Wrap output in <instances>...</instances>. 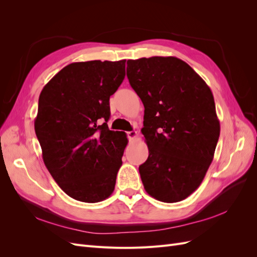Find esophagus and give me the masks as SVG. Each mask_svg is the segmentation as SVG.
<instances>
[{
  "instance_id": "obj_1",
  "label": "esophagus",
  "mask_w": 257,
  "mask_h": 257,
  "mask_svg": "<svg viewBox=\"0 0 257 257\" xmlns=\"http://www.w3.org/2000/svg\"><path fill=\"white\" fill-rule=\"evenodd\" d=\"M126 135H127V138L130 139V141H134V139H135L136 136H137V132H135V131L127 132Z\"/></svg>"
}]
</instances>
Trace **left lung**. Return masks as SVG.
Wrapping results in <instances>:
<instances>
[{
	"label": "left lung",
	"instance_id": "left-lung-1",
	"mask_svg": "<svg viewBox=\"0 0 257 257\" xmlns=\"http://www.w3.org/2000/svg\"><path fill=\"white\" fill-rule=\"evenodd\" d=\"M126 75L145 107L149 157L139 166L146 192L163 203L189 197L213 160L220 121L211 90L184 61L151 57L127 61Z\"/></svg>",
	"mask_w": 257,
	"mask_h": 257
}]
</instances>
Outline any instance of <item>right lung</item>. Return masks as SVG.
Segmentation results:
<instances>
[{
  "label": "right lung",
  "instance_id": "right-lung-1",
  "mask_svg": "<svg viewBox=\"0 0 257 257\" xmlns=\"http://www.w3.org/2000/svg\"><path fill=\"white\" fill-rule=\"evenodd\" d=\"M125 77V60L68 64L45 85L34 121L43 160L69 197L98 203L109 197L127 145L108 128L109 97Z\"/></svg>",
  "mask_w": 257,
  "mask_h": 257
}]
</instances>
